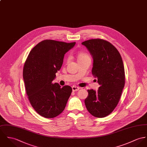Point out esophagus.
Wrapping results in <instances>:
<instances>
[{
  "mask_svg": "<svg viewBox=\"0 0 147 147\" xmlns=\"http://www.w3.org/2000/svg\"><path fill=\"white\" fill-rule=\"evenodd\" d=\"M72 89L73 92H76V91H78L80 89V88L76 86H72Z\"/></svg>",
  "mask_w": 147,
  "mask_h": 147,
  "instance_id": "obj_1",
  "label": "esophagus"
}]
</instances>
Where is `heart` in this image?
Wrapping results in <instances>:
<instances>
[{
	"label": "heart",
	"instance_id": "1",
	"mask_svg": "<svg viewBox=\"0 0 147 147\" xmlns=\"http://www.w3.org/2000/svg\"><path fill=\"white\" fill-rule=\"evenodd\" d=\"M87 58H89V56L85 53H79L78 54V61H79L81 59H85ZM68 60H69V58L68 59Z\"/></svg>",
	"mask_w": 147,
	"mask_h": 147
}]
</instances>
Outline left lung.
<instances>
[{"mask_svg":"<svg viewBox=\"0 0 147 147\" xmlns=\"http://www.w3.org/2000/svg\"><path fill=\"white\" fill-rule=\"evenodd\" d=\"M93 59L92 73L100 85L97 92L88 90L85 104L94 117L102 118L117 106L125 85V70L117 49L103 39H90L81 43Z\"/></svg>","mask_w":147,"mask_h":147,"instance_id":"left-lung-1","label":"left lung"}]
</instances>
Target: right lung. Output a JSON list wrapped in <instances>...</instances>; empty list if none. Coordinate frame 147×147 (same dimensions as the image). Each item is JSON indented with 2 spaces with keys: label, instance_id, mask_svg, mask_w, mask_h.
Listing matches in <instances>:
<instances>
[{
  "label": "right lung",
  "instance_id": "obj_1",
  "mask_svg": "<svg viewBox=\"0 0 147 147\" xmlns=\"http://www.w3.org/2000/svg\"><path fill=\"white\" fill-rule=\"evenodd\" d=\"M76 42L45 40L31 51L25 63L23 78L29 101L40 116L54 118L65 109L72 93L71 86L53 84L62 67L65 54Z\"/></svg>",
  "mask_w": 147,
  "mask_h": 147
}]
</instances>
